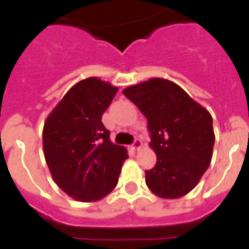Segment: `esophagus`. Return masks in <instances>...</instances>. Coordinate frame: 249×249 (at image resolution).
I'll use <instances>...</instances> for the list:
<instances>
[{
	"instance_id": "1",
	"label": "esophagus",
	"mask_w": 249,
	"mask_h": 249,
	"mask_svg": "<svg viewBox=\"0 0 249 249\" xmlns=\"http://www.w3.org/2000/svg\"><path fill=\"white\" fill-rule=\"evenodd\" d=\"M141 147H142V142H141L140 140H136L132 143V148H133V150H140Z\"/></svg>"
}]
</instances>
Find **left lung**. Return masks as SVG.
<instances>
[{"label": "left lung", "mask_w": 249, "mask_h": 249, "mask_svg": "<svg viewBox=\"0 0 249 249\" xmlns=\"http://www.w3.org/2000/svg\"><path fill=\"white\" fill-rule=\"evenodd\" d=\"M123 94L147 119L156 164L146 185L164 199H177L197 185L212 160L214 133L211 113L169 80L151 79Z\"/></svg>", "instance_id": "1"}]
</instances>
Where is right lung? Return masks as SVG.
Listing matches in <instances>:
<instances>
[{
	"mask_svg": "<svg viewBox=\"0 0 249 249\" xmlns=\"http://www.w3.org/2000/svg\"><path fill=\"white\" fill-rule=\"evenodd\" d=\"M116 93L117 88L97 77L85 79L68 90L45 121V160L56 185L76 200L108 195L128 158L102 123Z\"/></svg>",
	"mask_w": 249,
	"mask_h": 249,
	"instance_id": "right-lung-1",
	"label": "right lung"
}]
</instances>
